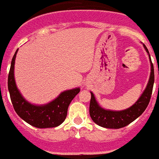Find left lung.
<instances>
[{
	"instance_id": "1",
	"label": "left lung",
	"mask_w": 159,
	"mask_h": 159,
	"mask_svg": "<svg viewBox=\"0 0 159 159\" xmlns=\"http://www.w3.org/2000/svg\"><path fill=\"white\" fill-rule=\"evenodd\" d=\"M143 46L147 53L148 54L149 61L151 64V73L145 90L132 106L120 111L117 110L114 111V110L103 109L98 104L95 98L94 94L91 92L89 114L93 122L98 125L99 126L109 128V129H120L125 127L138 118L147 109L151 98L153 83H154V69H153V65L152 63L148 50L146 45L143 44Z\"/></svg>"
}]
</instances>
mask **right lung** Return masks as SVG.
<instances>
[{"label": "right lung", "mask_w": 159, "mask_h": 159, "mask_svg": "<svg viewBox=\"0 0 159 159\" xmlns=\"http://www.w3.org/2000/svg\"><path fill=\"white\" fill-rule=\"evenodd\" d=\"M17 50L14 54L8 75V90L13 108L20 118L37 128L56 127L62 124L67 116L69 104L80 92L79 88L66 90L50 103L36 105L29 103L18 90L14 77V65Z\"/></svg>", "instance_id": "obj_1"}]
</instances>
